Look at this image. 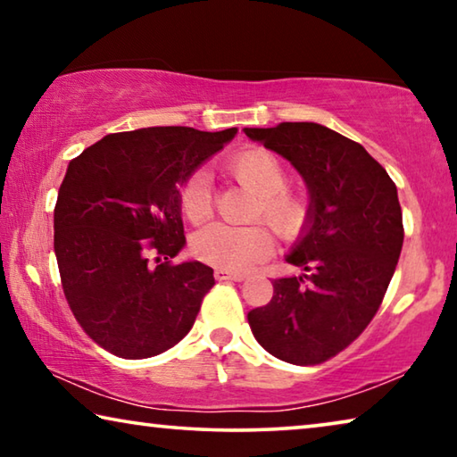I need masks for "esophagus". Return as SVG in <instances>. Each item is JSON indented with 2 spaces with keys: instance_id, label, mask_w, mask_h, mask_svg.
<instances>
[{
  "instance_id": "34e87169",
  "label": "esophagus",
  "mask_w": 457,
  "mask_h": 457,
  "mask_svg": "<svg viewBox=\"0 0 457 457\" xmlns=\"http://www.w3.org/2000/svg\"><path fill=\"white\" fill-rule=\"evenodd\" d=\"M215 280H234V282H242L245 280V274L242 272H229V270H215Z\"/></svg>"
}]
</instances>
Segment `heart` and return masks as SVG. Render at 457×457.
Listing matches in <instances>:
<instances>
[{"mask_svg": "<svg viewBox=\"0 0 457 457\" xmlns=\"http://www.w3.org/2000/svg\"><path fill=\"white\" fill-rule=\"evenodd\" d=\"M229 175L236 177L245 187L258 193L256 218L264 220L286 239L296 237L304 228V201L286 191L288 179L286 167L272 151L262 146H250L236 153L228 161ZM179 204L185 218L191 223H201L213 213L212 177L207 171L193 173L181 185ZM274 237L266 226L231 228L223 223H212L193 236L191 250L205 264L239 272L256 266L272 253Z\"/></svg>", "mask_w": 457, "mask_h": 457, "instance_id": "heart-1", "label": "heart"}]
</instances>
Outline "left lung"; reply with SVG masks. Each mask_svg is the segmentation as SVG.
<instances>
[{
  "mask_svg": "<svg viewBox=\"0 0 457 457\" xmlns=\"http://www.w3.org/2000/svg\"><path fill=\"white\" fill-rule=\"evenodd\" d=\"M244 133L288 161L308 189L304 228L284 256L304 274L274 280L272 300L247 322L276 359L319 365L349 346L383 303L403 245L397 187L365 146L319 122Z\"/></svg>",
  "mask_w": 457,
  "mask_h": 457,
  "instance_id": "8db88e82",
  "label": "left lung"
}]
</instances>
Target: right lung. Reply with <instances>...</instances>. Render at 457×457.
I'll use <instances>...</instances> for the list:
<instances>
[{"mask_svg": "<svg viewBox=\"0 0 457 457\" xmlns=\"http://www.w3.org/2000/svg\"><path fill=\"white\" fill-rule=\"evenodd\" d=\"M237 135L149 127L100 138L68 163L54 210L66 300L87 335L122 359L171 349L215 284L185 247L179 191Z\"/></svg>", "mask_w": 457, "mask_h": 457, "instance_id": "obj_1", "label": "right lung"}]
</instances>
